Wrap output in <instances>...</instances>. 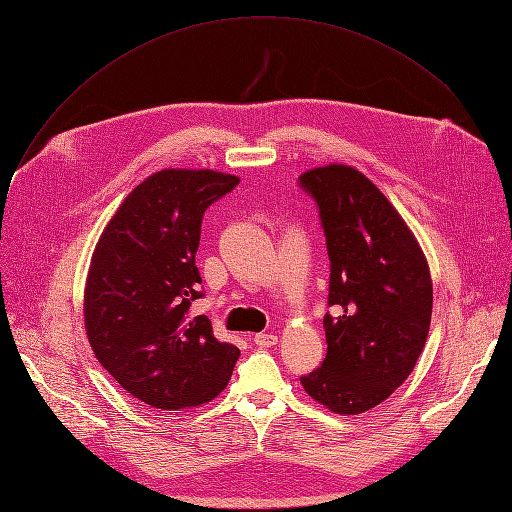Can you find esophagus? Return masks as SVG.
Wrapping results in <instances>:
<instances>
[{
    "label": "esophagus",
    "instance_id": "1",
    "mask_svg": "<svg viewBox=\"0 0 512 512\" xmlns=\"http://www.w3.org/2000/svg\"><path fill=\"white\" fill-rule=\"evenodd\" d=\"M253 342L259 346V348H272L278 344V336L276 334H270V332H261V334H255Z\"/></svg>",
    "mask_w": 512,
    "mask_h": 512
}]
</instances>
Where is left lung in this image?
I'll use <instances>...</instances> for the list:
<instances>
[{
  "label": "left lung",
  "instance_id": "8db88e82",
  "mask_svg": "<svg viewBox=\"0 0 512 512\" xmlns=\"http://www.w3.org/2000/svg\"><path fill=\"white\" fill-rule=\"evenodd\" d=\"M299 182L319 207L334 307L326 359L301 384L332 413L359 415L411 375L432 321V276L407 222L359 170L330 164Z\"/></svg>",
  "mask_w": 512,
  "mask_h": 512
}]
</instances>
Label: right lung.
I'll use <instances>...</instances> for the list:
<instances>
[{
    "mask_svg": "<svg viewBox=\"0 0 512 512\" xmlns=\"http://www.w3.org/2000/svg\"><path fill=\"white\" fill-rule=\"evenodd\" d=\"M238 176L159 170L122 201L91 257L85 328L99 363L134 398L161 411L199 407L230 382L238 348L193 315L195 255L205 209Z\"/></svg>",
    "mask_w": 512,
    "mask_h": 512,
    "instance_id": "obj_1",
    "label": "right lung"
}]
</instances>
